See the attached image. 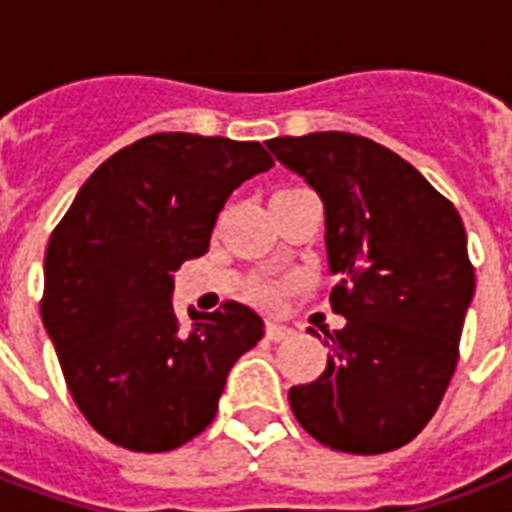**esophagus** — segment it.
Wrapping results in <instances>:
<instances>
[{"instance_id": "esophagus-1", "label": "esophagus", "mask_w": 512, "mask_h": 512, "mask_svg": "<svg viewBox=\"0 0 512 512\" xmlns=\"http://www.w3.org/2000/svg\"><path fill=\"white\" fill-rule=\"evenodd\" d=\"M292 335H295V332H292L289 327H284V324H268V329H265V337H268L271 342H281Z\"/></svg>"}]
</instances>
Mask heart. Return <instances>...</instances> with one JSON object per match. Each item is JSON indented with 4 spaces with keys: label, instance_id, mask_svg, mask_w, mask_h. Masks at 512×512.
I'll return each instance as SVG.
<instances>
[{
    "label": "heart",
    "instance_id": "obj_1",
    "mask_svg": "<svg viewBox=\"0 0 512 512\" xmlns=\"http://www.w3.org/2000/svg\"><path fill=\"white\" fill-rule=\"evenodd\" d=\"M255 297L260 300V303L273 305V303H279V300H281V289L273 287V284H257Z\"/></svg>",
    "mask_w": 512,
    "mask_h": 512
}]
</instances>
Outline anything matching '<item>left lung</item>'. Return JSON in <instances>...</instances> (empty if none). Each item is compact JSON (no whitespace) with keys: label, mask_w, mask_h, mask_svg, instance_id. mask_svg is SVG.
<instances>
[{"label":"left lung","mask_w":512,"mask_h":512,"mask_svg":"<svg viewBox=\"0 0 512 512\" xmlns=\"http://www.w3.org/2000/svg\"><path fill=\"white\" fill-rule=\"evenodd\" d=\"M265 146L324 201L337 276L329 303L348 319L324 329L327 369L289 388V406L335 452H393L428 425L457 369L476 289L460 212L361 135L311 132Z\"/></svg>","instance_id":"1"}]
</instances>
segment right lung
Returning a JSON list of instances; mask_svg holds the SVG:
<instances>
[{"mask_svg":"<svg viewBox=\"0 0 512 512\" xmlns=\"http://www.w3.org/2000/svg\"><path fill=\"white\" fill-rule=\"evenodd\" d=\"M273 167L255 140L156 132L79 188L47 244L42 321L79 412L111 444L170 452L215 420L225 377L263 337L241 303L191 308L172 273L209 249L220 209Z\"/></svg>","mask_w":512,"mask_h":512,"instance_id":"1","label":"right lung"}]
</instances>
